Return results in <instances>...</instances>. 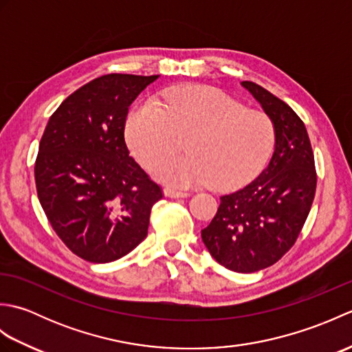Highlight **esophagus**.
<instances>
[{
    "label": "esophagus",
    "instance_id": "34e87169",
    "mask_svg": "<svg viewBox=\"0 0 352 352\" xmlns=\"http://www.w3.org/2000/svg\"><path fill=\"white\" fill-rule=\"evenodd\" d=\"M164 197H169V198H188L190 193L189 192H182V190H175V189H170L166 188L163 190Z\"/></svg>",
    "mask_w": 352,
    "mask_h": 352
}]
</instances>
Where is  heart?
<instances>
[{
  "label": "heart",
  "instance_id": "1",
  "mask_svg": "<svg viewBox=\"0 0 352 352\" xmlns=\"http://www.w3.org/2000/svg\"><path fill=\"white\" fill-rule=\"evenodd\" d=\"M189 135L188 156L158 159L175 152L179 136ZM125 139L157 180L189 188L210 184L233 190L251 183L266 168L275 148V125L263 111L250 110L219 89L177 86L134 107Z\"/></svg>",
  "mask_w": 352,
  "mask_h": 352
}]
</instances>
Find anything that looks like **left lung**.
<instances>
[{"mask_svg":"<svg viewBox=\"0 0 352 352\" xmlns=\"http://www.w3.org/2000/svg\"><path fill=\"white\" fill-rule=\"evenodd\" d=\"M241 85L272 119L274 154L256 180L221 197L218 212L201 230V237L219 265L248 274L276 263L295 243L315 198L316 170L300 116L252 81Z\"/></svg>","mask_w":352,"mask_h":352,"instance_id":"left-lung-1","label":"left lung"}]
</instances>
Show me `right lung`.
<instances>
[{"label": "right lung", "mask_w": 352, "mask_h": 352, "mask_svg": "<svg viewBox=\"0 0 352 352\" xmlns=\"http://www.w3.org/2000/svg\"><path fill=\"white\" fill-rule=\"evenodd\" d=\"M157 78H95L71 94L45 126L34 164L37 197L63 243L92 263L115 261L136 248L163 197L124 139L129 107Z\"/></svg>", "instance_id": "1"}]
</instances>
